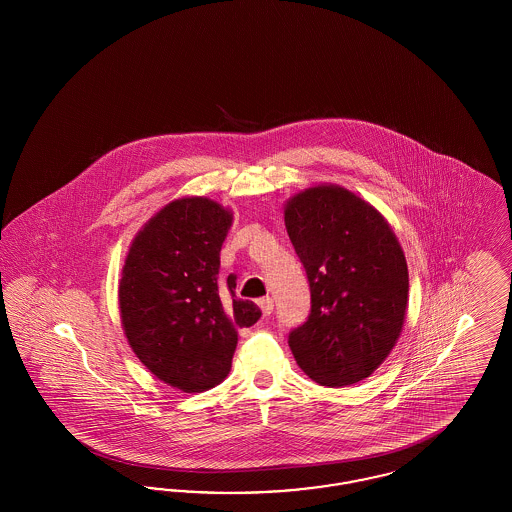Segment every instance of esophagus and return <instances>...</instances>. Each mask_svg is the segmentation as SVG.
<instances>
[{
    "label": "esophagus",
    "mask_w": 512,
    "mask_h": 512,
    "mask_svg": "<svg viewBox=\"0 0 512 512\" xmlns=\"http://www.w3.org/2000/svg\"><path fill=\"white\" fill-rule=\"evenodd\" d=\"M257 305L261 307V311H263V315H265V317H268V315L272 313V309H274V301H272L270 297H263V299H259V301H257Z\"/></svg>",
    "instance_id": "1"
}]
</instances>
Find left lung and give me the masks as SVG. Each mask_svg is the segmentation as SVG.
<instances>
[{"mask_svg": "<svg viewBox=\"0 0 512 512\" xmlns=\"http://www.w3.org/2000/svg\"><path fill=\"white\" fill-rule=\"evenodd\" d=\"M284 222L313 303L307 322L290 334L293 357L320 386H353L388 359L403 332V247L374 205L338 184L290 195Z\"/></svg>", "mask_w": 512, "mask_h": 512, "instance_id": "obj_1", "label": "left lung"}]
</instances>
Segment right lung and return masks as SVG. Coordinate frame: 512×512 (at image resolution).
<instances>
[{
  "label": "right lung",
  "instance_id": "1",
  "mask_svg": "<svg viewBox=\"0 0 512 512\" xmlns=\"http://www.w3.org/2000/svg\"><path fill=\"white\" fill-rule=\"evenodd\" d=\"M230 207L184 195L161 207L128 247L119 311L128 345L147 370L184 393H201L228 376L238 328L261 311L236 299V276L219 282L220 249Z\"/></svg>",
  "mask_w": 512,
  "mask_h": 512
}]
</instances>
